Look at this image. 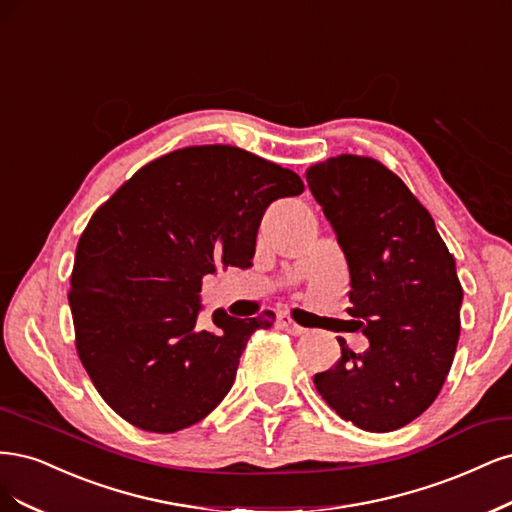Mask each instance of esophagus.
<instances>
[{"label": "esophagus", "mask_w": 512, "mask_h": 512, "mask_svg": "<svg viewBox=\"0 0 512 512\" xmlns=\"http://www.w3.org/2000/svg\"><path fill=\"white\" fill-rule=\"evenodd\" d=\"M278 325L283 327L285 332H289L291 336H302V334H306V332H308L306 327H302V325L295 323L289 315H285V312H283V315H278Z\"/></svg>", "instance_id": "34e87169"}]
</instances>
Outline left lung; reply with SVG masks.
<instances>
[{"mask_svg": "<svg viewBox=\"0 0 512 512\" xmlns=\"http://www.w3.org/2000/svg\"><path fill=\"white\" fill-rule=\"evenodd\" d=\"M306 180L349 266V315L370 340L353 353L338 338L342 355L315 387L361 430L393 432L432 406L451 370L464 300L455 259L430 212L376 159L332 157Z\"/></svg>", "mask_w": 512, "mask_h": 512, "instance_id": "8db88e82", "label": "left lung"}]
</instances>
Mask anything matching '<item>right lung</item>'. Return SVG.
<instances>
[{"label":"right lung","instance_id":"right-lung-1","mask_svg":"<svg viewBox=\"0 0 512 512\" xmlns=\"http://www.w3.org/2000/svg\"><path fill=\"white\" fill-rule=\"evenodd\" d=\"M302 178L236 146L180 148L140 168L82 232L70 280L76 349L95 389L131 425L172 434L202 421L236 381L274 312L200 321L202 278L251 268L268 206Z\"/></svg>","mask_w":512,"mask_h":512}]
</instances>
